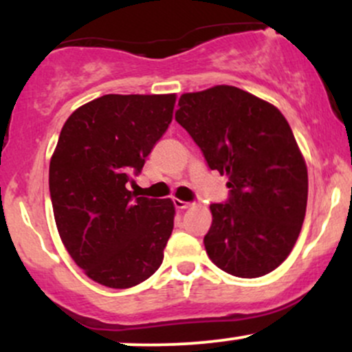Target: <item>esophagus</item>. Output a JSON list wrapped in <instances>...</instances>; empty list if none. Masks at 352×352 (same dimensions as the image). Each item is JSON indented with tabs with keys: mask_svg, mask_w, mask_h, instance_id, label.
Wrapping results in <instances>:
<instances>
[{
	"mask_svg": "<svg viewBox=\"0 0 352 352\" xmlns=\"http://www.w3.org/2000/svg\"><path fill=\"white\" fill-rule=\"evenodd\" d=\"M173 205H175V208H179V210H185V208H188L190 205H192V204H188V201H184V200L175 199V200H173Z\"/></svg>",
	"mask_w": 352,
	"mask_h": 352,
	"instance_id": "1",
	"label": "esophagus"
}]
</instances>
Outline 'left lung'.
Listing matches in <instances>:
<instances>
[{
  "mask_svg": "<svg viewBox=\"0 0 352 352\" xmlns=\"http://www.w3.org/2000/svg\"><path fill=\"white\" fill-rule=\"evenodd\" d=\"M175 120L210 170L228 175V199L210 205V260L238 278L273 272L296 243L308 201V170L289 124L272 104L233 86L184 94Z\"/></svg>",
  "mask_w": 352,
  "mask_h": 352,
  "instance_id": "obj_1",
  "label": "left lung"
}]
</instances>
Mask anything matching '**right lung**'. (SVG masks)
I'll list each match as a JSON object with an SVG mask.
<instances>
[{
	"label": "right lung",
	"mask_w": 352,
	"mask_h": 352,
	"mask_svg": "<svg viewBox=\"0 0 352 352\" xmlns=\"http://www.w3.org/2000/svg\"><path fill=\"white\" fill-rule=\"evenodd\" d=\"M175 94H107L69 116L50 164V193L64 246L91 280L139 285L159 270L173 230L170 199L125 187L172 122Z\"/></svg>",
	"instance_id": "add662e5"
}]
</instances>
